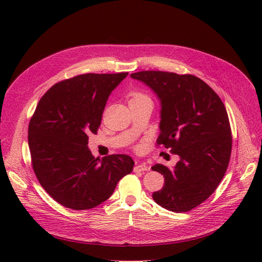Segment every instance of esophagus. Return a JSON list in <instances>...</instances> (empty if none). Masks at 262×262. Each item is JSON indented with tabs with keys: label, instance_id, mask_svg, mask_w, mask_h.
<instances>
[{
	"label": "esophagus",
	"instance_id": "esophagus-1",
	"mask_svg": "<svg viewBox=\"0 0 262 262\" xmlns=\"http://www.w3.org/2000/svg\"><path fill=\"white\" fill-rule=\"evenodd\" d=\"M147 169H148V166L145 163H140L136 165V167H134V171H145Z\"/></svg>",
	"mask_w": 262,
	"mask_h": 262
}]
</instances>
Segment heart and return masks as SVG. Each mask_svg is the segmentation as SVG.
<instances>
[{"label": "heart", "mask_w": 262, "mask_h": 262, "mask_svg": "<svg viewBox=\"0 0 262 262\" xmlns=\"http://www.w3.org/2000/svg\"><path fill=\"white\" fill-rule=\"evenodd\" d=\"M143 97H146V96H144V95H141V94H137V95H134V96H133V98H132V99H137V98H143Z\"/></svg>", "instance_id": "b5f03b06"}]
</instances>
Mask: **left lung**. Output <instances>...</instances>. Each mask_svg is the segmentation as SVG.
<instances>
[{
  "label": "left lung",
  "instance_id": "8db88e82",
  "mask_svg": "<svg viewBox=\"0 0 262 262\" xmlns=\"http://www.w3.org/2000/svg\"><path fill=\"white\" fill-rule=\"evenodd\" d=\"M130 76L149 87L160 100L157 144L179 156L172 169L162 164L152 167L165 177L153 199L176 213L192 210L215 191L227 169L232 132L225 106L193 75L142 71Z\"/></svg>",
  "mask_w": 262,
  "mask_h": 262
}]
</instances>
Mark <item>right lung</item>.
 <instances>
[{
    "label": "right lung",
    "instance_id": "obj_1",
    "mask_svg": "<svg viewBox=\"0 0 262 262\" xmlns=\"http://www.w3.org/2000/svg\"><path fill=\"white\" fill-rule=\"evenodd\" d=\"M126 75H78L53 85L38 102L28 126L33 168L43 189L63 207H97L133 170L129 155L99 160L89 148V134L97 133L108 97Z\"/></svg>",
    "mask_w": 262,
    "mask_h": 262
}]
</instances>
